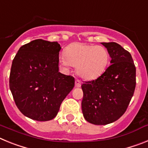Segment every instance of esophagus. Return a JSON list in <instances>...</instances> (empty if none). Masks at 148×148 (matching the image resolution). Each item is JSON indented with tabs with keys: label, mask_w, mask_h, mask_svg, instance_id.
<instances>
[{
	"label": "esophagus",
	"mask_w": 148,
	"mask_h": 148,
	"mask_svg": "<svg viewBox=\"0 0 148 148\" xmlns=\"http://www.w3.org/2000/svg\"><path fill=\"white\" fill-rule=\"evenodd\" d=\"M81 85H82V83H81V81L79 80H75V87H80Z\"/></svg>",
	"instance_id": "obj_1"
}]
</instances>
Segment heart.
<instances>
[{"label":"heart","mask_w":148,"mask_h":148,"mask_svg":"<svg viewBox=\"0 0 148 148\" xmlns=\"http://www.w3.org/2000/svg\"><path fill=\"white\" fill-rule=\"evenodd\" d=\"M109 58V53L104 47L74 43L65 49L64 55L60 56L59 61L66 68L75 66L81 78L92 80L104 73Z\"/></svg>","instance_id":"obj_1"}]
</instances>
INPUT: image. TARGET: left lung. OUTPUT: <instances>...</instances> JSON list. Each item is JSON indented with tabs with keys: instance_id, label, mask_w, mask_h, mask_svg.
<instances>
[{
	"instance_id": "obj_1",
	"label": "left lung",
	"mask_w": 148,
	"mask_h": 148,
	"mask_svg": "<svg viewBox=\"0 0 148 148\" xmlns=\"http://www.w3.org/2000/svg\"><path fill=\"white\" fill-rule=\"evenodd\" d=\"M111 58L110 66L97 79L82 85V109L88 122L110 124L122 116L136 87V67L129 52L117 43H101Z\"/></svg>"
}]
</instances>
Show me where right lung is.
I'll use <instances>...</instances> for the list:
<instances>
[{
  "instance_id": "add662e5",
  "label": "right lung",
  "mask_w": 148,
  "mask_h": 148,
  "mask_svg": "<svg viewBox=\"0 0 148 148\" xmlns=\"http://www.w3.org/2000/svg\"><path fill=\"white\" fill-rule=\"evenodd\" d=\"M61 49L57 41L37 39L22 46L13 59L10 90L19 110L31 119H54L75 85L73 76L58 71Z\"/></svg>"
}]
</instances>
